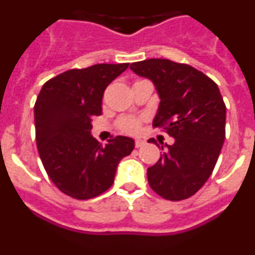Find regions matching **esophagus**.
I'll list each match as a JSON object with an SVG mask.
<instances>
[{
    "instance_id": "34e87169",
    "label": "esophagus",
    "mask_w": 255,
    "mask_h": 255,
    "mask_svg": "<svg viewBox=\"0 0 255 255\" xmlns=\"http://www.w3.org/2000/svg\"><path fill=\"white\" fill-rule=\"evenodd\" d=\"M144 144H145V141L141 140V139H136V140H135V148H140V147H143Z\"/></svg>"
}]
</instances>
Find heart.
Here are the masks:
<instances>
[{
    "instance_id": "1",
    "label": "heart",
    "mask_w": 255,
    "mask_h": 255,
    "mask_svg": "<svg viewBox=\"0 0 255 255\" xmlns=\"http://www.w3.org/2000/svg\"><path fill=\"white\" fill-rule=\"evenodd\" d=\"M141 121L143 119L140 117H131V116H125L119 119L117 121V126L119 129L124 132H128V134H136L140 129Z\"/></svg>"
}]
</instances>
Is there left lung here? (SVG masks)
Here are the masks:
<instances>
[{
	"label": "left lung",
	"instance_id": "obj_1",
	"mask_svg": "<svg viewBox=\"0 0 255 255\" xmlns=\"http://www.w3.org/2000/svg\"><path fill=\"white\" fill-rule=\"evenodd\" d=\"M130 69L154 83L161 102L153 128L175 138L148 168L149 186L164 199H188L206 184L222 149L224 98L217 84L190 65L150 58L134 62Z\"/></svg>",
	"mask_w": 255,
	"mask_h": 255
}]
</instances>
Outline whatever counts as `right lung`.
Returning a JSON list of instances; mask_svg holds the SVG:
<instances>
[{"instance_id":"obj_1","label":"right lung","mask_w":255,"mask_h":255,"mask_svg":"<svg viewBox=\"0 0 255 255\" xmlns=\"http://www.w3.org/2000/svg\"><path fill=\"white\" fill-rule=\"evenodd\" d=\"M129 64H98L71 69L49 79L34 105L35 140L47 175L64 194L79 200L111 188L119 162L134 140L110 139L102 145L91 135L92 117L102 114L103 92Z\"/></svg>"}]
</instances>
